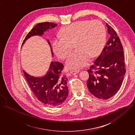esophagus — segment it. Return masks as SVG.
Wrapping results in <instances>:
<instances>
[{"label": "esophagus", "instance_id": "obj_1", "mask_svg": "<svg viewBox=\"0 0 135 135\" xmlns=\"http://www.w3.org/2000/svg\"><path fill=\"white\" fill-rule=\"evenodd\" d=\"M79 72V70H71L70 71V74L73 75H75L76 74H77V73H78Z\"/></svg>", "mask_w": 135, "mask_h": 135}]
</instances>
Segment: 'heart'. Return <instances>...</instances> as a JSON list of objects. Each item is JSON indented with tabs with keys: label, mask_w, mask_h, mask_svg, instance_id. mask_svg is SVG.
Listing matches in <instances>:
<instances>
[{
	"label": "heart",
	"mask_w": 135,
	"mask_h": 135,
	"mask_svg": "<svg viewBox=\"0 0 135 135\" xmlns=\"http://www.w3.org/2000/svg\"><path fill=\"white\" fill-rule=\"evenodd\" d=\"M107 31L99 20L77 21L63 27L60 36L54 38L52 48L56 56L65 59L74 45L76 51L68 57L69 69H79L87 65L91 57L100 54L106 43Z\"/></svg>",
	"instance_id": "b5f03b06"
}]
</instances>
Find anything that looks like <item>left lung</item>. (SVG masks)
I'll use <instances>...</instances> for the list:
<instances>
[{
  "label": "left lung",
  "mask_w": 135,
  "mask_h": 135,
  "mask_svg": "<svg viewBox=\"0 0 135 135\" xmlns=\"http://www.w3.org/2000/svg\"><path fill=\"white\" fill-rule=\"evenodd\" d=\"M110 37L100 55L88 70L87 86L95 97L106 100L119 90L125 75L123 46L114 30L107 24Z\"/></svg>",
  "instance_id": "obj_1"
}]
</instances>
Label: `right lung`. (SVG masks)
Masks as SVG:
<instances>
[{
  "instance_id": "1",
  "label": "right lung",
  "mask_w": 135,
  "mask_h": 135,
  "mask_svg": "<svg viewBox=\"0 0 135 135\" xmlns=\"http://www.w3.org/2000/svg\"><path fill=\"white\" fill-rule=\"evenodd\" d=\"M57 26L52 22H42L37 24L28 32L23 41L22 46L26 41L33 36H42L45 32ZM52 56L54 54L51 43L47 40ZM64 65L58 61H52L46 73L42 77H34L23 73L31 89L37 99L46 105L54 108L62 104L68 95L67 85L68 78L62 74Z\"/></svg>"
}]
</instances>
